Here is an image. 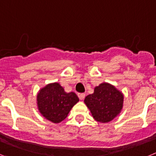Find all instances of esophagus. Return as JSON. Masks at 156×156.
<instances>
[{"mask_svg":"<svg viewBox=\"0 0 156 156\" xmlns=\"http://www.w3.org/2000/svg\"><path fill=\"white\" fill-rule=\"evenodd\" d=\"M78 98H79V99H81V100H82V99H85V93H78Z\"/></svg>","mask_w":156,"mask_h":156,"instance_id":"1","label":"esophagus"}]
</instances>
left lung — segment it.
I'll return each instance as SVG.
<instances>
[{"label":"left lung","instance_id":"obj_1","mask_svg":"<svg viewBox=\"0 0 156 156\" xmlns=\"http://www.w3.org/2000/svg\"><path fill=\"white\" fill-rule=\"evenodd\" d=\"M84 102L96 121L108 123L121 111L123 95L115 86L103 82L95 87L93 93L87 95Z\"/></svg>","mask_w":156,"mask_h":156}]
</instances>
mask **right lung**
Here are the masks:
<instances>
[{
	"label": "right lung",
	"mask_w": 156,
	"mask_h": 156,
	"mask_svg": "<svg viewBox=\"0 0 156 156\" xmlns=\"http://www.w3.org/2000/svg\"><path fill=\"white\" fill-rule=\"evenodd\" d=\"M79 101L75 92H66L57 82L41 88L37 94L40 113L53 123H60L68 116L71 108Z\"/></svg>",
	"instance_id": "obj_1"
}]
</instances>
